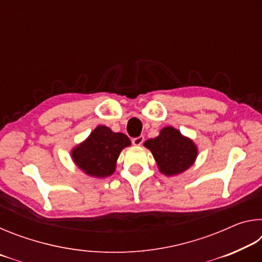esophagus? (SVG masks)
I'll return each mask as SVG.
<instances>
[{"mask_svg": "<svg viewBox=\"0 0 262 262\" xmlns=\"http://www.w3.org/2000/svg\"><path fill=\"white\" fill-rule=\"evenodd\" d=\"M133 144L136 145V147H139L142 143L144 142V136H139V137H135V139H133Z\"/></svg>", "mask_w": 262, "mask_h": 262, "instance_id": "1", "label": "esophagus"}]
</instances>
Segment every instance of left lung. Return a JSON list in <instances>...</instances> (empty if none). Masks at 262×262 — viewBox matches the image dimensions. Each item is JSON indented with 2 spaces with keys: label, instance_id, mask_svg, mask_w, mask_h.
Segmentation results:
<instances>
[{
  "label": "left lung",
  "instance_id": "obj_1",
  "mask_svg": "<svg viewBox=\"0 0 262 262\" xmlns=\"http://www.w3.org/2000/svg\"><path fill=\"white\" fill-rule=\"evenodd\" d=\"M151 151L162 174L173 177L183 173L196 161L198 145L172 126L164 127L159 135L143 143Z\"/></svg>",
  "mask_w": 262,
  "mask_h": 262
}]
</instances>
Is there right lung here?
<instances>
[{
	"instance_id": "right-lung-1",
	"label": "right lung",
	"mask_w": 262,
	"mask_h": 262,
	"mask_svg": "<svg viewBox=\"0 0 262 262\" xmlns=\"http://www.w3.org/2000/svg\"><path fill=\"white\" fill-rule=\"evenodd\" d=\"M132 142L123 133H114L106 126H97L85 140L72 149V159L79 170L94 178L112 176L122 149Z\"/></svg>"
}]
</instances>
